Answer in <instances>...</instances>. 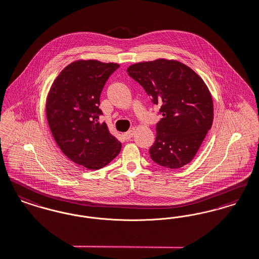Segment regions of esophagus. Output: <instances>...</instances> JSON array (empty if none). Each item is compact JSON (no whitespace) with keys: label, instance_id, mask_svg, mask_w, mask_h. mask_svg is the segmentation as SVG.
<instances>
[{"label":"esophagus","instance_id":"34e87169","mask_svg":"<svg viewBox=\"0 0 259 259\" xmlns=\"http://www.w3.org/2000/svg\"><path fill=\"white\" fill-rule=\"evenodd\" d=\"M135 131H136V127L131 128L128 132H126V133H124V134H123V137H124L125 139H130L131 137H133V136H134Z\"/></svg>","mask_w":259,"mask_h":259}]
</instances>
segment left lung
I'll list each match as a JSON object with an SVG mask.
<instances>
[{
	"label": "left lung",
	"instance_id": "8db88e82",
	"mask_svg": "<svg viewBox=\"0 0 259 259\" xmlns=\"http://www.w3.org/2000/svg\"><path fill=\"white\" fill-rule=\"evenodd\" d=\"M163 116L156 125L151 159L168 168L190 163L213 121V102L203 79L184 63L159 58L126 69Z\"/></svg>",
	"mask_w": 259,
	"mask_h": 259
}]
</instances>
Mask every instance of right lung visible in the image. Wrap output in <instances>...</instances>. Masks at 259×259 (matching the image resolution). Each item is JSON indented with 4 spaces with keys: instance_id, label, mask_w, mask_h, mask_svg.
<instances>
[{
    "instance_id": "1",
    "label": "right lung",
    "mask_w": 259,
    "mask_h": 259,
    "mask_svg": "<svg viewBox=\"0 0 259 259\" xmlns=\"http://www.w3.org/2000/svg\"><path fill=\"white\" fill-rule=\"evenodd\" d=\"M120 67L80 59L63 69L47 96L46 113L56 144L72 162L99 169L115 159L122 143L99 123V98L110 75Z\"/></svg>"
}]
</instances>
